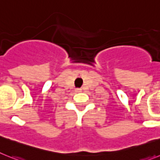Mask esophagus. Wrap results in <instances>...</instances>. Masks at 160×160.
<instances>
[{
  "label": "esophagus",
  "mask_w": 160,
  "mask_h": 160,
  "mask_svg": "<svg viewBox=\"0 0 160 160\" xmlns=\"http://www.w3.org/2000/svg\"><path fill=\"white\" fill-rule=\"evenodd\" d=\"M81 91H82L81 88H76V89H75V92H80Z\"/></svg>",
  "instance_id": "esophagus-1"
}]
</instances>
